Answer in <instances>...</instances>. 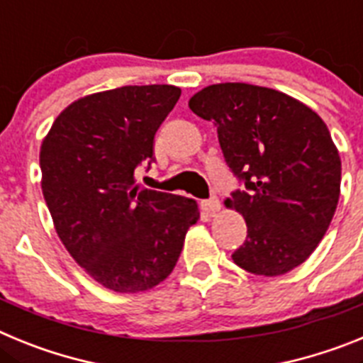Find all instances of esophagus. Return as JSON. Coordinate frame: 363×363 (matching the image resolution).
Segmentation results:
<instances>
[{
	"label": "esophagus",
	"instance_id": "obj_1",
	"mask_svg": "<svg viewBox=\"0 0 363 363\" xmlns=\"http://www.w3.org/2000/svg\"><path fill=\"white\" fill-rule=\"evenodd\" d=\"M201 207H203L209 214H216L218 211H220L221 205H220V200H218V196H211L209 200L201 201Z\"/></svg>",
	"mask_w": 363,
	"mask_h": 363
}]
</instances>
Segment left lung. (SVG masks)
Instances as JSON below:
<instances>
[{"label":"left lung","instance_id":"8db88e82","mask_svg":"<svg viewBox=\"0 0 363 363\" xmlns=\"http://www.w3.org/2000/svg\"><path fill=\"white\" fill-rule=\"evenodd\" d=\"M213 121L221 152L243 184L227 198L247 223L234 264L280 277L303 264L329 229L342 162L322 118L298 99L249 83H218L189 99Z\"/></svg>","mask_w":363,"mask_h":363}]
</instances>
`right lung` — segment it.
Wrapping results in <instances>:
<instances>
[{"label":"right lung","instance_id":"right-lung-1","mask_svg":"<svg viewBox=\"0 0 363 363\" xmlns=\"http://www.w3.org/2000/svg\"><path fill=\"white\" fill-rule=\"evenodd\" d=\"M174 85H129L85 96L41 143V189L67 251L116 293L152 289L174 269L196 201L142 189L134 171L154 162V134L179 99Z\"/></svg>","mask_w":363,"mask_h":363}]
</instances>
